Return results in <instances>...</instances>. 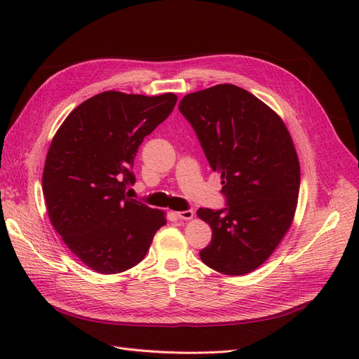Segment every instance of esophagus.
<instances>
[{"instance_id":"1","label":"esophagus","mask_w":359,"mask_h":359,"mask_svg":"<svg viewBox=\"0 0 359 359\" xmlns=\"http://www.w3.org/2000/svg\"><path fill=\"white\" fill-rule=\"evenodd\" d=\"M175 214H177L178 219H181V220H191L193 217H194V211H193V210H187V211H178V212H175Z\"/></svg>"}]
</instances>
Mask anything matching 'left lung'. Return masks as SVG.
Instances as JSON below:
<instances>
[{
    "instance_id": "1",
    "label": "left lung",
    "mask_w": 359,
    "mask_h": 359,
    "mask_svg": "<svg viewBox=\"0 0 359 359\" xmlns=\"http://www.w3.org/2000/svg\"><path fill=\"white\" fill-rule=\"evenodd\" d=\"M180 111L220 173L227 201L219 211L198 210L212 229L202 262L224 276L252 273L273 255L295 215L301 170L289 130L269 106L232 83L187 94Z\"/></svg>"
}]
</instances>
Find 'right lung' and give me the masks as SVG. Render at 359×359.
Masks as SVG:
<instances>
[{
    "mask_svg": "<svg viewBox=\"0 0 359 359\" xmlns=\"http://www.w3.org/2000/svg\"><path fill=\"white\" fill-rule=\"evenodd\" d=\"M178 97L104 91L69 114L53 136L41 187L49 220L73 255L100 274L133 268L166 214L130 199L126 189L144 137L170 115Z\"/></svg>",
    "mask_w": 359,
    "mask_h": 359,
    "instance_id": "add662e5",
    "label": "right lung"
}]
</instances>
